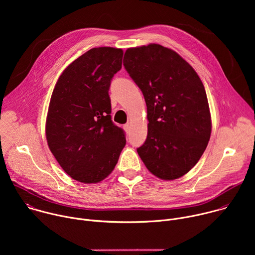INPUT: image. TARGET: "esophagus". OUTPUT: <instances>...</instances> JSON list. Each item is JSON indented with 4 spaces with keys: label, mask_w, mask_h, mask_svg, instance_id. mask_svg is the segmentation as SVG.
<instances>
[{
    "label": "esophagus",
    "mask_w": 255,
    "mask_h": 255,
    "mask_svg": "<svg viewBox=\"0 0 255 255\" xmlns=\"http://www.w3.org/2000/svg\"><path fill=\"white\" fill-rule=\"evenodd\" d=\"M130 128H131V127H130V124H129V123H127V124L124 125V129H125L126 132H129V131H130Z\"/></svg>",
    "instance_id": "esophagus-1"
}]
</instances>
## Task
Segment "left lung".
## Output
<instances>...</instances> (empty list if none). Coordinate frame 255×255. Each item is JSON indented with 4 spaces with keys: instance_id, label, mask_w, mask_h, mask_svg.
<instances>
[{
    "instance_id": "obj_1",
    "label": "left lung",
    "mask_w": 255,
    "mask_h": 255,
    "mask_svg": "<svg viewBox=\"0 0 255 255\" xmlns=\"http://www.w3.org/2000/svg\"><path fill=\"white\" fill-rule=\"evenodd\" d=\"M124 66L147 107V138L137 152L155 176L171 180L203 155L212 131L206 91L195 69L159 44L128 48Z\"/></svg>"
}]
</instances>
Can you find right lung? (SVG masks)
Segmentation results:
<instances>
[{"label":"right lung","instance_id":"right-lung-1","mask_svg":"<svg viewBox=\"0 0 255 255\" xmlns=\"http://www.w3.org/2000/svg\"><path fill=\"white\" fill-rule=\"evenodd\" d=\"M123 50L92 48L59 77L50 99L46 139L62 169L74 179L96 184L110 174L126 144L111 119L109 89L122 67Z\"/></svg>","mask_w":255,"mask_h":255}]
</instances>
